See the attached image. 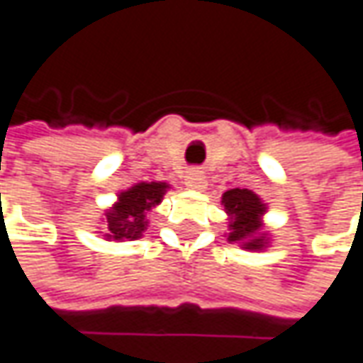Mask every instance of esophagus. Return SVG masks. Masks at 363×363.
Masks as SVG:
<instances>
[{
  "instance_id": "obj_1",
  "label": "esophagus",
  "mask_w": 363,
  "mask_h": 363,
  "mask_svg": "<svg viewBox=\"0 0 363 363\" xmlns=\"http://www.w3.org/2000/svg\"><path fill=\"white\" fill-rule=\"evenodd\" d=\"M186 186L190 190H204L206 188V175L202 172H190L186 175Z\"/></svg>"
}]
</instances>
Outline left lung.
I'll use <instances>...</instances> for the list:
<instances>
[{
    "instance_id": "1",
    "label": "left lung",
    "mask_w": 363,
    "mask_h": 363,
    "mask_svg": "<svg viewBox=\"0 0 363 363\" xmlns=\"http://www.w3.org/2000/svg\"><path fill=\"white\" fill-rule=\"evenodd\" d=\"M223 204L230 216L228 223V241L239 243L247 251H259L265 247L267 239L262 233V216L265 214V204L257 194L251 190H228L223 194Z\"/></svg>"
}]
</instances>
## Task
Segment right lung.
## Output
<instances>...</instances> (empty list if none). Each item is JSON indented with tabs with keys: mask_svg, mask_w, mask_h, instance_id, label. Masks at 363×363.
I'll return each mask as SVG.
<instances>
[{
	"mask_svg": "<svg viewBox=\"0 0 363 363\" xmlns=\"http://www.w3.org/2000/svg\"><path fill=\"white\" fill-rule=\"evenodd\" d=\"M165 182H140L126 191H120L118 202L106 210V235L114 241H135L147 230V212L157 206L165 191Z\"/></svg>",
	"mask_w": 363,
	"mask_h": 363,
	"instance_id": "obj_1",
	"label": "right lung"
}]
</instances>
